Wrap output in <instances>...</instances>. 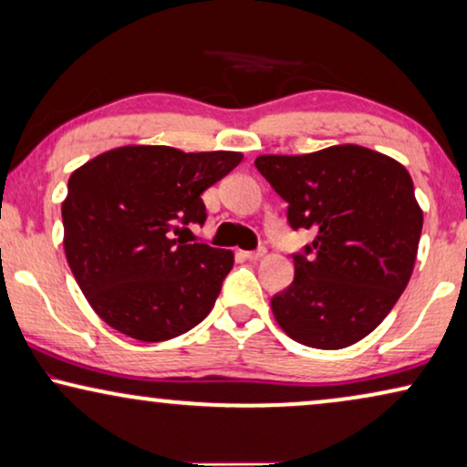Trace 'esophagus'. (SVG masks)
I'll use <instances>...</instances> for the list:
<instances>
[{"label": "esophagus", "mask_w": 467, "mask_h": 467, "mask_svg": "<svg viewBox=\"0 0 467 467\" xmlns=\"http://www.w3.org/2000/svg\"><path fill=\"white\" fill-rule=\"evenodd\" d=\"M242 257L251 259V261H259L261 257H265V248H257V251H242Z\"/></svg>", "instance_id": "esophagus-1"}]
</instances>
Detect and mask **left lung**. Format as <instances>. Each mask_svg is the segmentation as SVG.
I'll return each instance as SVG.
<instances>
[{"mask_svg":"<svg viewBox=\"0 0 467 467\" xmlns=\"http://www.w3.org/2000/svg\"><path fill=\"white\" fill-rule=\"evenodd\" d=\"M261 176L289 203L293 229H312L296 278L272 297L280 329L299 344L336 350L385 321L417 261L423 210L395 159L336 144L308 155H261Z\"/></svg>","mask_w":467,"mask_h":467,"instance_id":"obj_1","label":"left lung"}]
</instances>
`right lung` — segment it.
Segmentation results:
<instances>
[{
    "instance_id": "right-lung-1",
    "label": "right lung",
    "mask_w": 467,
    "mask_h": 467,
    "mask_svg": "<svg viewBox=\"0 0 467 467\" xmlns=\"http://www.w3.org/2000/svg\"><path fill=\"white\" fill-rule=\"evenodd\" d=\"M242 152H182L130 144L72 171L61 203L63 251L101 321L142 342H163L208 317L234 253L189 244L206 221L202 193Z\"/></svg>"
}]
</instances>
